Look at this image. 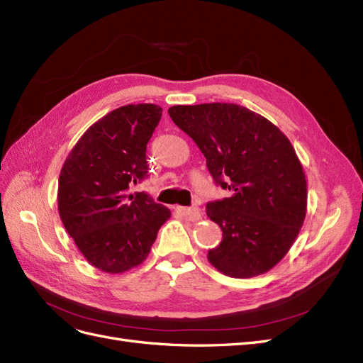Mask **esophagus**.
Here are the masks:
<instances>
[{"mask_svg":"<svg viewBox=\"0 0 363 363\" xmlns=\"http://www.w3.org/2000/svg\"><path fill=\"white\" fill-rule=\"evenodd\" d=\"M175 211H177L179 213H182L183 216L189 218L191 221H194V223L200 221V219H201V212H200L199 207H182V206H177V207H175Z\"/></svg>","mask_w":363,"mask_h":363,"instance_id":"1","label":"esophagus"}]
</instances>
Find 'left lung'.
<instances>
[{"label":"left lung","instance_id":"8db88e82","mask_svg":"<svg viewBox=\"0 0 363 363\" xmlns=\"http://www.w3.org/2000/svg\"><path fill=\"white\" fill-rule=\"evenodd\" d=\"M168 113L200 148L215 183L232 194L206 207L223 230L208 262L235 279L268 272L291 250L307 211L306 175L289 139L232 103L172 106Z\"/></svg>","mask_w":363,"mask_h":363}]
</instances>
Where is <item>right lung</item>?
I'll return each instance as SVG.
<instances>
[{"label": "right lung", "mask_w": 363, "mask_h": 363, "mask_svg": "<svg viewBox=\"0 0 363 363\" xmlns=\"http://www.w3.org/2000/svg\"><path fill=\"white\" fill-rule=\"evenodd\" d=\"M160 118L156 104L115 108L84 131L62 167L60 219L83 257L103 272L140 265L171 216L148 194H128L148 172L147 144Z\"/></svg>", "instance_id": "right-lung-1"}]
</instances>
